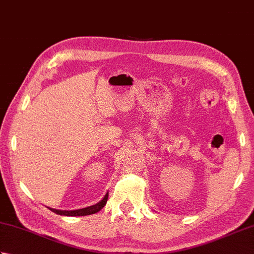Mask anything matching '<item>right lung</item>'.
Masks as SVG:
<instances>
[{"label": "right lung", "mask_w": 254, "mask_h": 254, "mask_svg": "<svg viewBox=\"0 0 254 254\" xmlns=\"http://www.w3.org/2000/svg\"><path fill=\"white\" fill-rule=\"evenodd\" d=\"M108 199V193H106V195L104 196V198L101 199L100 202H98L95 205H91V206H87L85 208H80V209H74V210H61V209H55L51 207H48L51 212L56 213L58 215H63V216H86V215H91L95 214L97 212L105 206Z\"/></svg>", "instance_id": "right-lung-1"}]
</instances>
